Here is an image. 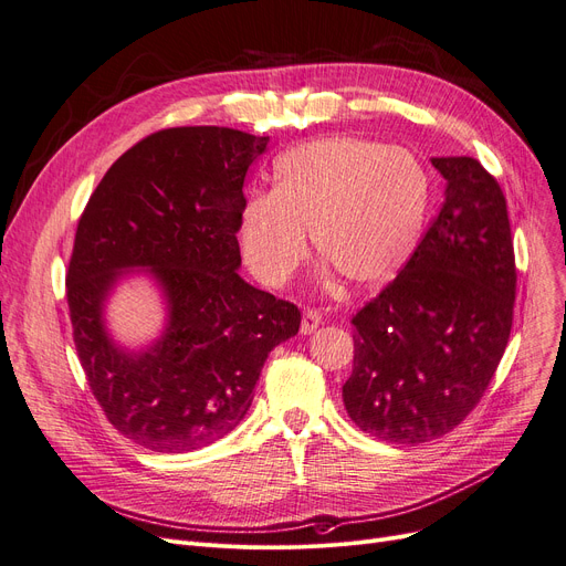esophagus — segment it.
Listing matches in <instances>:
<instances>
[{
	"mask_svg": "<svg viewBox=\"0 0 566 566\" xmlns=\"http://www.w3.org/2000/svg\"><path fill=\"white\" fill-rule=\"evenodd\" d=\"M318 324H322V314H318L316 310H305L303 312V322H301V333L310 335L318 328Z\"/></svg>",
	"mask_w": 566,
	"mask_h": 566,
	"instance_id": "1",
	"label": "esophagus"
}]
</instances>
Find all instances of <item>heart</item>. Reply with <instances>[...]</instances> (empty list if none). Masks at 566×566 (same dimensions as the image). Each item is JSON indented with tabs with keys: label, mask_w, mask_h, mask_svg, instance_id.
<instances>
[{
	"label": "heart",
	"mask_w": 566,
	"mask_h": 566,
	"mask_svg": "<svg viewBox=\"0 0 566 566\" xmlns=\"http://www.w3.org/2000/svg\"><path fill=\"white\" fill-rule=\"evenodd\" d=\"M430 201L426 168L402 147L331 136L275 164V189H256L238 217L242 259L265 286H284L316 252L358 286L398 275L419 244Z\"/></svg>",
	"instance_id": "b5f03b06"
}]
</instances>
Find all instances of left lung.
<instances>
[{
    "mask_svg": "<svg viewBox=\"0 0 566 566\" xmlns=\"http://www.w3.org/2000/svg\"><path fill=\"white\" fill-rule=\"evenodd\" d=\"M447 201L396 280L354 316L352 421L392 444L458 428L495 377L513 326L506 199L474 157H432Z\"/></svg>",
    "mask_w": 566,
    "mask_h": 566,
    "instance_id": "obj_1",
    "label": "left lung"
}]
</instances>
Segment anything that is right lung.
Segmentation results:
<instances>
[{
    "label": "right lung",
    "instance_id": "right-lung-1",
    "mask_svg": "<svg viewBox=\"0 0 566 566\" xmlns=\"http://www.w3.org/2000/svg\"><path fill=\"white\" fill-rule=\"evenodd\" d=\"M268 136L174 127L138 140L78 219L66 303L78 360L108 423L155 453L212 444L248 413L261 367L301 328V310L244 282L238 217ZM150 264L171 318L140 357L117 353L101 303L122 266Z\"/></svg>",
    "mask_w": 566,
    "mask_h": 566
}]
</instances>
